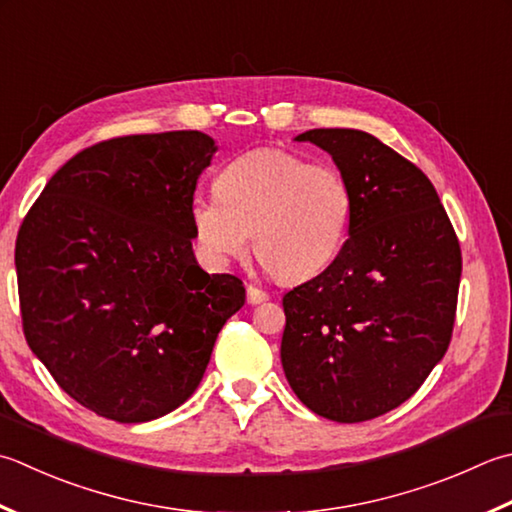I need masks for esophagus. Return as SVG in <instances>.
<instances>
[{"mask_svg": "<svg viewBox=\"0 0 512 512\" xmlns=\"http://www.w3.org/2000/svg\"><path fill=\"white\" fill-rule=\"evenodd\" d=\"M246 299H248V304H262L268 299V293L262 288H257V286H248L246 288Z\"/></svg>", "mask_w": 512, "mask_h": 512, "instance_id": "esophagus-1", "label": "esophagus"}]
</instances>
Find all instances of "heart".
<instances>
[{"label":"heart","mask_w":512,"mask_h":512,"mask_svg":"<svg viewBox=\"0 0 512 512\" xmlns=\"http://www.w3.org/2000/svg\"><path fill=\"white\" fill-rule=\"evenodd\" d=\"M217 197H197L190 222L213 264L242 259L253 235L257 262L282 282H302L342 250L353 190L330 164L279 148L253 150L226 164L215 179Z\"/></svg>","instance_id":"obj_1"}]
</instances>
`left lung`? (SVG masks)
Instances as JSON below:
<instances>
[{"label": "left lung", "instance_id": "1", "mask_svg": "<svg viewBox=\"0 0 512 512\" xmlns=\"http://www.w3.org/2000/svg\"><path fill=\"white\" fill-rule=\"evenodd\" d=\"M297 142L333 155L353 219L333 264L282 299V366L315 415L368 422L415 395L448 350L462 248L430 179L375 135L315 128Z\"/></svg>", "mask_w": 512, "mask_h": 512}]
</instances>
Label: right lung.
I'll return each mask as SVG.
<instances>
[{
    "mask_svg": "<svg viewBox=\"0 0 512 512\" xmlns=\"http://www.w3.org/2000/svg\"><path fill=\"white\" fill-rule=\"evenodd\" d=\"M213 153L199 130L106 139L68 159L19 226L26 342L99 417L139 424L182 406L246 302L242 279L193 255L190 206Z\"/></svg>",
    "mask_w": 512,
    "mask_h": 512,
    "instance_id": "add662e5",
    "label": "right lung"
}]
</instances>
